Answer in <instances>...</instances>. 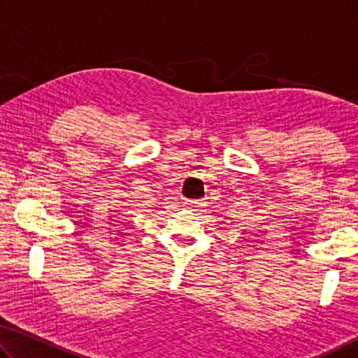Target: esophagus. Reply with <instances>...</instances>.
Segmentation results:
<instances>
[{"mask_svg": "<svg viewBox=\"0 0 358 358\" xmlns=\"http://www.w3.org/2000/svg\"><path fill=\"white\" fill-rule=\"evenodd\" d=\"M185 208L190 209V210H198L199 206H201V203L199 201H195V199H185Z\"/></svg>", "mask_w": 358, "mask_h": 358, "instance_id": "obj_1", "label": "esophagus"}]
</instances>
